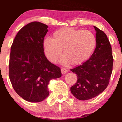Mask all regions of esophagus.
I'll list each match as a JSON object with an SVG mask.
<instances>
[{"label":"esophagus","instance_id":"34e87169","mask_svg":"<svg viewBox=\"0 0 122 122\" xmlns=\"http://www.w3.org/2000/svg\"><path fill=\"white\" fill-rule=\"evenodd\" d=\"M61 70V73H62V75H64V74L68 72V71H67L65 68H62Z\"/></svg>","mask_w":122,"mask_h":122}]
</instances>
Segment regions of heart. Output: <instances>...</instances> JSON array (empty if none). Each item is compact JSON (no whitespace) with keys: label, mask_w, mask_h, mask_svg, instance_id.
Here are the masks:
<instances>
[{"label":"heart","mask_w":122,"mask_h":122,"mask_svg":"<svg viewBox=\"0 0 122 122\" xmlns=\"http://www.w3.org/2000/svg\"><path fill=\"white\" fill-rule=\"evenodd\" d=\"M96 45L95 35L89 30L68 27L54 32L53 39L43 41L45 55L50 62L55 63L62 53L61 60L64 65H80L89 60Z\"/></svg>","instance_id":"obj_1"}]
</instances>
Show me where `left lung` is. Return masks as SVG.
I'll list each match as a JSON object with an SVG mask.
<instances>
[{"instance_id": "left-lung-1", "label": "left lung", "mask_w": 122, "mask_h": 122, "mask_svg": "<svg viewBox=\"0 0 122 122\" xmlns=\"http://www.w3.org/2000/svg\"><path fill=\"white\" fill-rule=\"evenodd\" d=\"M93 27L96 31L94 52L86 62L71 69L78 79L71 87V93L80 100L92 99L104 91L112 71L114 60L108 39L104 31Z\"/></svg>"}]
</instances>
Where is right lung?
<instances>
[{
  "mask_svg": "<svg viewBox=\"0 0 122 122\" xmlns=\"http://www.w3.org/2000/svg\"><path fill=\"white\" fill-rule=\"evenodd\" d=\"M47 28L41 22H31L19 31L11 47L10 80L16 93L29 102L45 100L49 95V81L62 75L59 67L45 56L43 42Z\"/></svg>",
  "mask_w": 122,
  "mask_h": 122,
  "instance_id": "1",
  "label": "right lung"
}]
</instances>
